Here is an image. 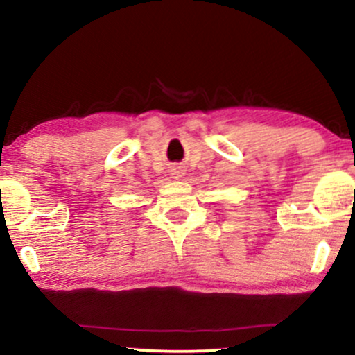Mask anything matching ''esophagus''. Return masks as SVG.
Here are the masks:
<instances>
[{
	"mask_svg": "<svg viewBox=\"0 0 355 355\" xmlns=\"http://www.w3.org/2000/svg\"><path fill=\"white\" fill-rule=\"evenodd\" d=\"M182 174H184V173H182V169H174V171H173V178H174V179L182 178Z\"/></svg>",
	"mask_w": 355,
	"mask_h": 355,
	"instance_id": "obj_1",
	"label": "esophagus"
}]
</instances>
